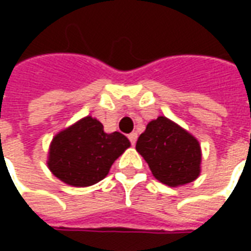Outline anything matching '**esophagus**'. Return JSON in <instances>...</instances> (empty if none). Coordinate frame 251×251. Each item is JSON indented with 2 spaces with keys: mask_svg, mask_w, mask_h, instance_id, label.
Returning a JSON list of instances; mask_svg holds the SVG:
<instances>
[{
  "mask_svg": "<svg viewBox=\"0 0 251 251\" xmlns=\"http://www.w3.org/2000/svg\"><path fill=\"white\" fill-rule=\"evenodd\" d=\"M129 140H130V142H131V145H134V144H136V141H137V137H138V134H137L136 131H133V133H130V134H129Z\"/></svg>",
  "mask_w": 251,
  "mask_h": 251,
  "instance_id": "34e87169",
  "label": "esophagus"
}]
</instances>
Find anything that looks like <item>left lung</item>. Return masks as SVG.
Listing matches in <instances>:
<instances>
[{"label":"left lung","instance_id":"1","mask_svg":"<svg viewBox=\"0 0 251 251\" xmlns=\"http://www.w3.org/2000/svg\"><path fill=\"white\" fill-rule=\"evenodd\" d=\"M136 149L148 163L153 176L163 184L180 187L199 177V141L167 117L160 115L148 124L137 140Z\"/></svg>","mask_w":251,"mask_h":251}]
</instances>
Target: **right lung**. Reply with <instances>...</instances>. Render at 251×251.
<instances>
[{"label": "right lung", "mask_w": 251, "mask_h": 251, "mask_svg": "<svg viewBox=\"0 0 251 251\" xmlns=\"http://www.w3.org/2000/svg\"><path fill=\"white\" fill-rule=\"evenodd\" d=\"M130 141L120 131L104 133L103 125L87 115L52 138L47 165L53 176L72 187H90L103 180Z\"/></svg>", "instance_id": "add662e5"}]
</instances>
